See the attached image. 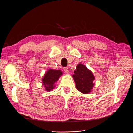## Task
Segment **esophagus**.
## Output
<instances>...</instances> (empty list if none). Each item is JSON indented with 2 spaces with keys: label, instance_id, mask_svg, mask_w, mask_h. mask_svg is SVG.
<instances>
[{
  "label": "esophagus",
  "instance_id": "1",
  "mask_svg": "<svg viewBox=\"0 0 133 133\" xmlns=\"http://www.w3.org/2000/svg\"><path fill=\"white\" fill-rule=\"evenodd\" d=\"M64 71L66 73H69V69H68V68L67 67L64 68Z\"/></svg>",
  "mask_w": 133,
  "mask_h": 133
}]
</instances>
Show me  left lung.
Masks as SVG:
<instances>
[{
  "mask_svg": "<svg viewBox=\"0 0 133 133\" xmlns=\"http://www.w3.org/2000/svg\"><path fill=\"white\" fill-rule=\"evenodd\" d=\"M73 78L78 90L83 94H88L94 87L95 77L90 70L82 64H78L74 71Z\"/></svg>",
  "mask_w": 133,
  "mask_h": 133,
  "instance_id": "obj_1",
  "label": "left lung"
}]
</instances>
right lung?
Wrapping results in <instances>:
<instances>
[{
  "instance_id": "add662e5",
  "label": "right lung",
  "mask_w": 133,
  "mask_h": 133,
  "mask_svg": "<svg viewBox=\"0 0 133 133\" xmlns=\"http://www.w3.org/2000/svg\"><path fill=\"white\" fill-rule=\"evenodd\" d=\"M62 74V71L60 70L49 69L46 72L42 79L43 85L46 91H49L54 89L55 83L58 81Z\"/></svg>"
}]
</instances>
